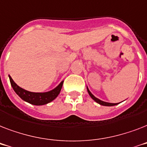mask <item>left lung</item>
Wrapping results in <instances>:
<instances>
[{"mask_svg": "<svg viewBox=\"0 0 147 147\" xmlns=\"http://www.w3.org/2000/svg\"><path fill=\"white\" fill-rule=\"evenodd\" d=\"M87 90H88V94H89L90 97L93 99V100L95 101V102H97L98 104H99V105H103V106H114V105H118L117 103H109V102H105V101H103V100H100V99H98V98H97L96 97H94V94H92V93L89 91V89H88V88L87 87Z\"/></svg>", "mask_w": 147, "mask_h": 147, "instance_id": "obj_1", "label": "left lung"}]
</instances>
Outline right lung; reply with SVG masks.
Masks as SVG:
<instances>
[{
  "label": "right lung",
  "instance_id": "1",
  "mask_svg": "<svg viewBox=\"0 0 147 147\" xmlns=\"http://www.w3.org/2000/svg\"><path fill=\"white\" fill-rule=\"evenodd\" d=\"M9 78H10V85L12 86L13 91L16 92V94L21 98L22 100L33 105H44L53 101L59 94L62 85H63V81H62L58 86L49 92H32L26 91L18 86L10 76H9Z\"/></svg>",
  "mask_w": 147,
  "mask_h": 147
}]
</instances>
